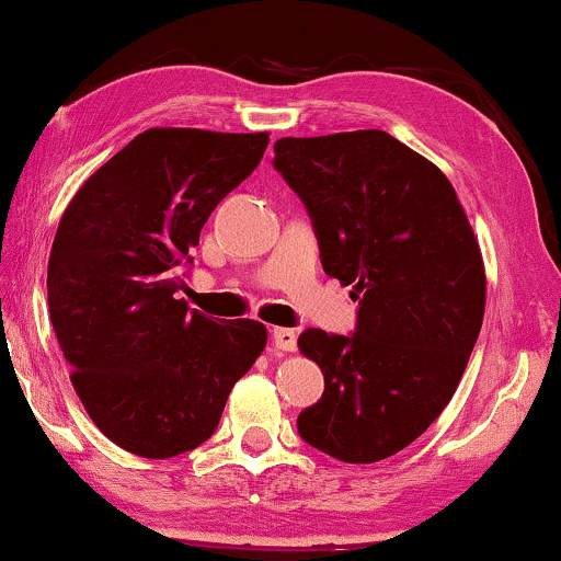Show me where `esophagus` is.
Returning <instances> with one entry per match:
<instances>
[{
    "mask_svg": "<svg viewBox=\"0 0 561 561\" xmlns=\"http://www.w3.org/2000/svg\"><path fill=\"white\" fill-rule=\"evenodd\" d=\"M273 342H275V347L283 350V352H294L296 350V332H294V329H286V327L273 329Z\"/></svg>",
    "mask_w": 561,
    "mask_h": 561,
    "instance_id": "esophagus-1",
    "label": "esophagus"
}]
</instances>
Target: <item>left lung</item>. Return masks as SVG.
Listing matches in <instances>:
<instances>
[{
  "mask_svg": "<svg viewBox=\"0 0 561 561\" xmlns=\"http://www.w3.org/2000/svg\"><path fill=\"white\" fill-rule=\"evenodd\" d=\"M273 165L309 211L321 265L352 286V334L306 329L324 393L298 434L352 465L419 439L451 401L485 313V267L447 175L382 129L283 137Z\"/></svg>",
  "mask_w": 561,
  "mask_h": 561,
  "instance_id": "obj_1",
  "label": "left lung"
}]
</instances>
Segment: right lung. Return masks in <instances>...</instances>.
Listing matches in <instances>:
<instances>
[{"mask_svg": "<svg viewBox=\"0 0 561 561\" xmlns=\"http://www.w3.org/2000/svg\"><path fill=\"white\" fill-rule=\"evenodd\" d=\"M265 148L267 133L145 129L60 217L48 260L53 329L91 421L137 457L209 439L265 347L260 321H214L175 298L206 219Z\"/></svg>", "mask_w": 561, "mask_h": 561, "instance_id": "obj_1", "label": "right lung"}]
</instances>
